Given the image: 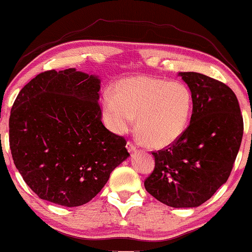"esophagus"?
Listing matches in <instances>:
<instances>
[{
	"instance_id": "34e87169",
	"label": "esophagus",
	"mask_w": 252,
	"mask_h": 252,
	"mask_svg": "<svg viewBox=\"0 0 252 252\" xmlns=\"http://www.w3.org/2000/svg\"><path fill=\"white\" fill-rule=\"evenodd\" d=\"M126 148H127V150H128V153H134V152H135V150H136V147L134 146V143L130 142V141L127 142Z\"/></svg>"
}]
</instances>
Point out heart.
<instances>
[{"mask_svg": "<svg viewBox=\"0 0 252 252\" xmlns=\"http://www.w3.org/2000/svg\"><path fill=\"white\" fill-rule=\"evenodd\" d=\"M104 118L114 134L123 135L134 126L142 140L154 148L177 141L188 126L192 96L182 82L149 76L120 80L102 94Z\"/></svg>", "mask_w": 252, "mask_h": 252, "instance_id": "obj_1", "label": "heart"}]
</instances>
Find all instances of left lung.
I'll return each instance as SVG.
<instances>
[{
    "instance_id": "obj_1",
    "label": "left lung",
    "mask_w": 252,
    "mask_h": 252,
    "mask_svg": "<svg viewBox=\"0 0 252 252\" xmlns=\"http://www.w3.org/2000/svg\"><path fill=\"white\" fill-rule=\"evenodd\" d=\"M192 96L190 125L168 149L153 153L155 169L145 188L175 208L198 207L229 177L243 136L234 91L206 75L178 73Z\"/></svg>"
}]
</instances>
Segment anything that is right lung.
<instances>
[{"instance_id":"add662e5","label":"right lung","mask_w":252,"mask_h":252,"mask_svg":"<svg viewBox=\"0 0 252 252\" xmlns=\"http://www.w3.org/2000/svg\"><path fill=\"white\" fill-rule=\"evenodd\" d=\"M97 75L69 68L39 74L9 119L12 159L40 199L76 207L96 197L128 158L126 141L102 123Z\"/></svg>"}]
</instances>
